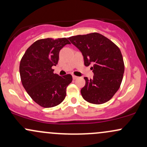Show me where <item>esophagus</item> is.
<instances>
[{
  "label": "esophagus",
  "mask_w": 147,
  "mask_h": 147,
  "mask_svg": "<svg viewBox=\"0 0 147 147\" xmlns=\"http://www.w3.org/2000/svg\"><path fill=\"white\" fill-rule=\"evenodd\" d=\"M72 78H73L74 80H75V79H78V77H77V76H75V75H72Z\"/></svg>",
  "instance_id": "esophagus-1"
}]
</instances>
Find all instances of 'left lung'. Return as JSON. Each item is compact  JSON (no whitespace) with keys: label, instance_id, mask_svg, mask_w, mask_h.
Wrapping results in <instances>:
<instances>
[{"label":"left lung","instance_id":"obj_1","mask_svg":"<svg viewBox=\"0 0 147 147\" xmlns=\"http://www.w3.org/2000/svg\"><path fill=\"white\" fill-rule=\"evenodd\" d=\"M82 52L84 65L93 63V79L84 77L85 86L81 90L83 98L94 104H104L113 97L120 87L124 63L120 50L101 34L93 32L69 37Z\"/></svg>","mask_w":147,"mask_h":147}]
</instances>
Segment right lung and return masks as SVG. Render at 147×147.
I'll return each mask as SVG.
<instances>
[{
	"mask_svg": "<svg viewBox=\"0 0 147 147\" xmlns=\"http://www.w3.org/2000/svg\"><path fill=\"white\" fill-rule=\"evenodd\" d=\"M70 43L66 38L39 39L22 57L19 66L22 84L30 97L42 107H54L65 99L72 75L61 77L54 73L52 67L58 63L61 49Z\"/></svg>",
	"mask_w": 147,
	"mask_h": 147,
	"instance_id": "1",
	"label": "right lung"
}]
</instances>
